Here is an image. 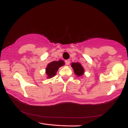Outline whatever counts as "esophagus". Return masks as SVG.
<instances>
[{
	"mask_svg": "<svg viewBox=\"0 0 128 128\" xmlns=\"http://www.w3.org/2000/svg\"><path fill=\"white\" fill-rule=\"evenodd\" d=\"M65 62H66V65L68 66V65H69V64H70V60H66Z\"/></svg>",
	"mask_w": 128,
	"mask_h": 128,
	"instance_id": "esophagus-1",
	"label": "esophagus"
}]
</instances>
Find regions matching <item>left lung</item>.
I'll return each mask as SVG.
<instances>
[{"label":"left lung","instance_id":"left-lung-1","mask_svg":"<svg viewBox=\"0 0 128 128\" xmlns=\"http://www.w3.org/2000/svg\"><path fill=\"white\" fill-rule=\"evenodd\" d=\"M71 66L76 76H81L84 74V68L80 63L72 62L71 64Z\"/></svg>","mask_w":128,"mask_h":128}]
</instances>
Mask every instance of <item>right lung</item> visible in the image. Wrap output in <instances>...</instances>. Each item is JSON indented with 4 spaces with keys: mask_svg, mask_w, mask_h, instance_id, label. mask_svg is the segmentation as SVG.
<instances>
[{
    "mask_svg": "<svg viewBox=\"0 0 128 128\" xmlns=\"http://www.w3.org/2000/svg\"><path fill=\"white\" fill-rule=\"evenodd\" d=\"M65 64L64 61L59 60V61H54L50 62L47 66L46 68V73L47 75V78H52L56 75V73L58 72V68L62 67Z\"/></svg>",
    "mask_w": 128,
    "mask_h": 128,
    "instance_id": "obj_1",
    "label": "right lung"
}]
</instances>
